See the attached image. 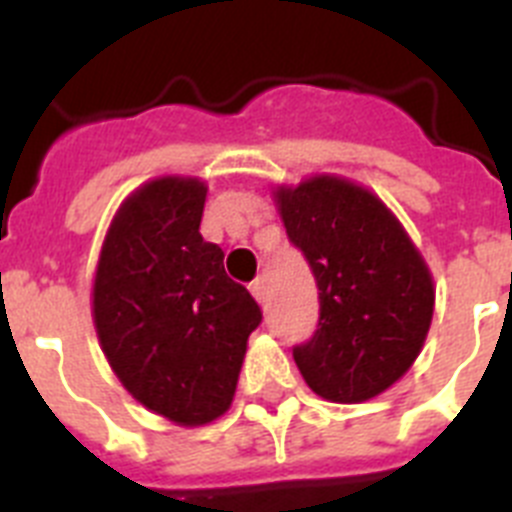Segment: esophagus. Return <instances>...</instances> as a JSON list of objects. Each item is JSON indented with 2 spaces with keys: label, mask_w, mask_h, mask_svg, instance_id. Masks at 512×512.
I'll return each instance as SVG.
<instances>
[{
  "label": "esophagus",
  "mask_w": 512,
  "mask_h": 512,
  "mask_svg": "<svg viewBox=\"0 0 512 512\" xmlns=\"http://www.w3.org/2000/svg\"><path fill=\"white\" fill-rule=\"evenodd\" d=\"M248 289H251V295L256 302H264L266 300V287H264V279H253L251 284H248Z\"/></svg>",
  "instance_id": "obj_1"
}]
</instances>
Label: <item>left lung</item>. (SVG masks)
<instances>
[{"label": "left lung", "instance_id": "obj_1", "mask_svg": "<svg viewBox=\"0 0 512 512\" xmlns=\"http://www.w3.org/2000/svg\"><path fill=\"white\" fill-rule=\"evenodd\" d=\"M271 194L318 282V330L292 351L297 369L323 400L356 405L382 395L428 336L431 269L395 212L346 176L315 174Z\"/></svg>", "mask_w": 512, "mask_h": 512}]
</instances>
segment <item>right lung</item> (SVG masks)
<instances>
[{
	"mask_svg": "<svg viewBox=\"0 0 512 512\" xmlns=\"http://www.w3.org/2000/svg\"><path fill=\"white\" fill-rule=\"evenodd\" d=\"M207 184L158 176L112 217L92 284L99 346L122 387L184 428L228 413L261 310L200 233Z\"/></svg>",
	"mask_w": 512,
	"mask_h": 512,
	"instance_id": "1",
	"label": "right lung"
}]
</instances>
